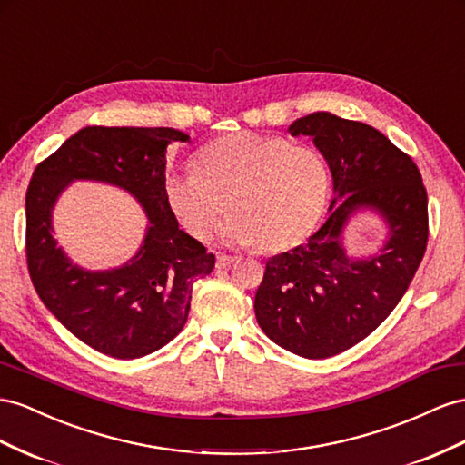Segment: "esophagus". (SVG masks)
<instances>
[{"label": "esophagus", "mask_w": 465, "mask_h": 465, "mask_svg": "<svg viewBox=\"0 0 465 465\" xmlns=\"http://www.w3.org/2000/svg\"><path fill=\"white\" fill-rule=\"evenodd\" d=\"M234 256H229V254H221V256H217V268H221V270H224V268H229L231 263H234Z\"/></svg>", "instance_id": "34e87169"}]
</instances>
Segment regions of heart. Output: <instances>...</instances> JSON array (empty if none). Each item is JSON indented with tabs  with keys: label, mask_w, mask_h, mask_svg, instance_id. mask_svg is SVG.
Here are the masks:
<instances>
[{
	"label": "heart",
	"mask_w": 465,
	"mask_h": 465,
	"mask_svg": "<svg viewBox=\"0 0 465 465\" xmlns=\"http://www.w3.org/2000/svg\"><path fill=\"white\" fill-rule=\"evenodd\" d=\"M329 190V166L315 148L256 133L221 136L202 148L197 168L164 178L166 202L192 236L207 238L229 205L224 241L266 250L290 246L315 227Z\"/></svg>",
	"instance_id": "1"
}]
</instances>
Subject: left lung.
I'll return each instance as SVG.
<instances>
[{
    "mask_svg": "<svg viewBox=\"0 0 465 465\" xmlns=\"http://www.w3.org/2000/svg\"><path fill=\"white\" fill-rule=\"evenodd\" d=\"M332 172L329 219L309 241L266 262L254 311L260 329L290 352L322 360L370 336L405 295L429 242V197L420 172L378 129L317 111L292 123ZM373 208L390 238L378 255L352 261L341 246L351 213Z\"/></svg>",
    "mask_w": 465,
    "mask_h": 465,
    "instance_id": "8db88e82",
    "label": "left lung"
}]
</instances>
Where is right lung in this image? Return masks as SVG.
I'll return each instance as SVG.
<instances>
[{
	"label": "right lung",
	"mask_w": 465,
	"mask_h": 465,
	"mask_svg": "<svg viewBox=\"0 0 465 465\" xmlns=\"http://www.w3.org/2000/svg\"><path fill=\"white\" fill-rule=\"evenodd\" d=\"M187 139L168 127L95 124L70 136L33 172L25 197L31 282L74 336L111 358H141L178 336L195 280L215 268V256L180 229L164 195L166 148ZM74 179L117 184L147 211L145 241L121 269L84 271L55 246L49 217Z\"/></svg>",
	"instance_id": "add662e5"
}]
</instances>
